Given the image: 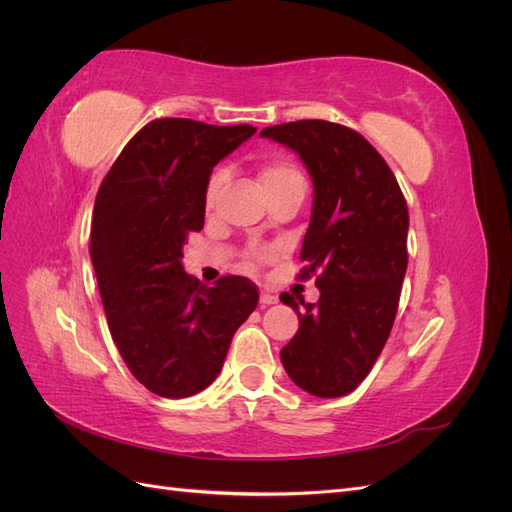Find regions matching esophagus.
Returning <instances> with one entry per match:
<instances>
[{
  "mask_svg": "<svg viewBox=\"0 0 512 512\" xmlns=\"http://www.w3.org/2000/svg\"><path fill=\"white\" fill-rule=\"evenodd\" d=\"M260 303H262V305H273V303H277V297H275V294H271V292L262 290V292H260Z\"/></svg>",
  "mask_w": 512,
  "mask_h": 512,
  "instance_id": "34e87169",
  "label": "esophagus"
}]
</instances>
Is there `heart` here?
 Listing matches in <instances>:
<instances>
[{
    "label": "heart",
    "mask_w": 512,
    "mask_h": 512,
    "mask_svg": "<svg viewBox=\"0 0 512 512\" xmlns=\"http://www.w3.org/2000/svg\"><path fill=\"white\" fill-rule=\"evenodd\" d=\"M224 181H226V168H215L209 175L207 188H205V205L207 207H213ZM260 181H262V185H265L267 194L282 190V188H286V185H292V183H305L301 170L290 160H284V158H273V160H267L265 164H262ZM271 258H273V250H267V247H256V250H250L245 254V265L258 267V265H262V262H267Z\"/></svg>",
    "instance_id": "b5f03b06"
}]
</instances>
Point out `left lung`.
Masks as SVG:
<instances>
[{
	"mask_svg": "<svg viewBox=\"0 0 512 512\" xmlns=\"http://www.w3.org/2000/svg\"><path fill=\"white\" fill-rule=\"evenodd\" d=\"M292 151L314 181L301 280L316 277L318 303H282L299 331L282 348L292 382L316 397L359 386L391 335L408 267V205L389 164L367 138L342 123L303 119L260 132Z\"/></svg>",
	"mask_w": 512,
	"mask_h": 512,
	"instance_id": "8db88e82",
	"label": "left lung"
}]
</instances>
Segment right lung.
Wrapping results in <instances>:
<instances>
[{"mask_svg": "<svg viewBox=\"0 0 512 512\" xmlns=\"http://www.w3.org/2000/svg\"><path fill=\"white\" fill-rule=\"evenodd\" d=\"M254 132L247 123L153 119L98 190L89 254L108 329L132 376L160 397L207 389L258 305L247 277L226 275L209 288L181 267L188 235L205 224L213 166Z\"/></svg>", "mask_w": 512, "mask_h": 512, "instance_id": "add662e5", "label": "right lung"}]
</instances>
